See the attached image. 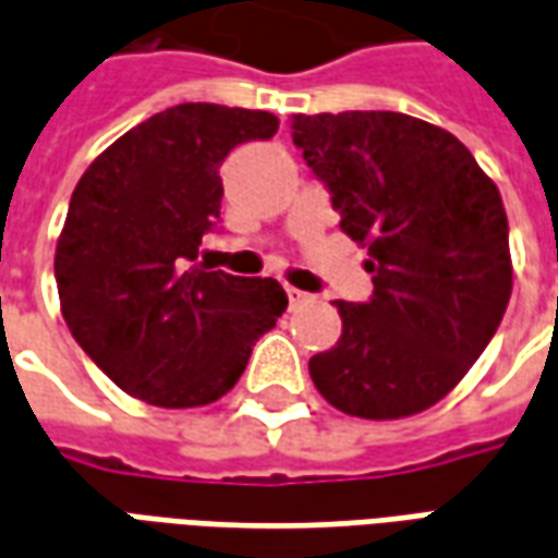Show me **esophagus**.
Segmentation results:
<instances>
[{
  "label": "esophagus",
  "instance_id": "1",
  "mask_svg": "<svg viewBox=\"0 0 558 558\" xmlns=\"http://www.w3.org/2000/svg\"><path fill=\"white\" fill-rule=\"evenodd\" d=\"M286 294H288V303H291V306H300V303H306V298H310L306 291H300V288H294V286H288Z\"/></svg>",
  "mask_w": 558,
  "mask_h": 558
}]
</instances>
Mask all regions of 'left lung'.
Wrapping results in <instances>:
<instances>
[{
    "label": "left lung",
    "mask_w": 558,
    "mask_h": 558,
    "mask_svg": "<svg viewBox=\"0 0 558 558\" xmlns=\"http://www.w3.org/2000/svg\"><path fill=\"white\" fill-rule=\"evenodd\" d=\"M291 137L339 228L366 246L375 286L366 303L336 300L342 336L312 357V381L354 417L424 412L469 373L508 310L499 189L453 134L409 113H294Z\"/></svg>",
    "instance_id": "obj_1"
}]
</instances>
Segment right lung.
Here are the masks:
<instances>
[{
	"mask_svg": "<svg viewBox=\"0 0 558 558\" xmlns=\"http://www.w3.org/2000/svg\"><path fill=\"white\" fill-rule=\"evenodd\" d=\"M276 129L267 110L177 105L81 177L53 260L62 318L125 393L161 409L216 402L286 312L276 279L197 267L201 236L222 222V161Z\"/></svg>",
	"mask_w": 558,
	"mask_h": 558,
	"instance_id": "1",
	"label": "right lung"
}]
</instances>
